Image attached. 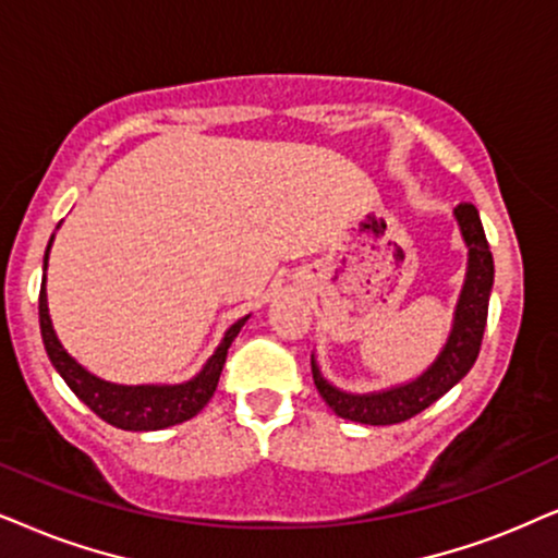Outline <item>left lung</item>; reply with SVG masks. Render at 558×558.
<instances>
[{
    "label": "left lung",
    "instance_id": "1",
    "mask_svg": "<svg viewBox=\"0 0 558 558\" xmlns=\"http://www.w3.org/2000/svg\"><path fill=\"white\" fill-rule=\"evenodd\" d=\"M453 216L458 227H461L463 242L469 246V265L466 280H463L461 295H458L456 303L448 342L442 344L440 355L435 357V363L422 376L409 380V384L373 393H348L331 386L322 376L319 365L312 355L316 389H319L322 399L327 401L337 417L363 422V425H397V422L412 420L422 409L435 404L442 393H448L458 380L474 368L478 350H482L492 283H495V259H492L478 210L471 203H461V206H456Z\"/></svg>",
    "mask_w": 558,
    "mask_h": 558
}]
</instances>
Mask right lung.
<instances>
[{"label":"right lung","instance_id":"1","mask_svg":"<svg viewBox=\"0 0 558 558\" xmlns=\"http://www.w3.org/2000/svg\"><path fill=\"white\" fill-rule=\"evenodd\" d=\"M53 236L46 246L44 257V270L48 267V252H51ZM38 316H40V335H44V344L48 357H51L53 368L61 373V378L66 380V386L87 404L97 417L108 422L112 427L133 429V433H144V429H165L172 425H180L190 417H195L203 407L208 404L214 397L218 378H221L223 363H227V352L239 335V329L244 327V319L231 324L223 335L221 344H218L214 355L208 357V363L203 365V371L195 378L185 380V384L174 386H121L110 384L92 376L87 368H82L80 363L63 350V344L56 337L51 316H48V295H46V275L44 283H40V299H38Z\"/></svg>","mask_w":558,"mask_h":558}]
</instances>
